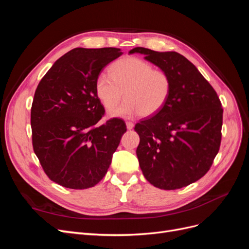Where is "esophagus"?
<instances>
[{
    "mask_svg": "<svg viewBox=\"0 0 249 249\" xmlns=\"http://www.w3.org/2000/svg\"><path fill=\"white\" fill-rule=\"evenodd\" d=\"M125 124H126V129H127V130H132L133 127H134V124L131 123V122H126Z\"/></svg>",
    "mask_w": 249,
    "mask_h": 249,
    "instance_id": "1",
    "label": "esophagus"
}]
</instances>
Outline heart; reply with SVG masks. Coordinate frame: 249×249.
<instances>
[{
    "mask_svg": "<svg viewBox=\"0 0 249 249\" xmlns=\"http://www.w3.org/2000/svg\"><path fill=\"white\" fill-rule=\"evenodd\" d=\"M95 94L107 110H111L125 96L126 102L111 117L130 118L141 114L152 116L160 112L171 92V79L162 70L154 69L145 60L125 57L110 67V74L100 73L95 80Z\"/></svg>",
    "mask_w": 249,
    "mask_h": 249,
    "instance_id": "heart-1",
    "label": "heart"
}]
</instances>
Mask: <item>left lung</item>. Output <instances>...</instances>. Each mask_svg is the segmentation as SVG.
<instances>
[{
	"mask_svg": "<svg viewBox=\"0 0 249 249\" xmlns=\"http://www.w3.org/2000/svg\"><path fill=\"white\" fill-rule=\"evenodd\" d=\"M171 79L167 103L135 125L136 154L143 176L163 190H176L209 171L221 143L223 109L214 88L189 60L177 52L135 48Z\"/></svg>",
	"mask_w": 249,
	"mask_h": 249,
	"instance_id": "1",
	"label": "left lung"
}]
</instances>
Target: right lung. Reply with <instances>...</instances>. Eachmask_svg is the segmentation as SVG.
Wrapping results in <instances>:
<instances>
[{
  "mask_svg": "<svg viewBox=\"0 0 249 249\" xmlns=\"http://www.w3.org/2000/svg\"><path fill=\"white\" fill-rule=\"evenodd\" d=\"M120 55L116 48L73 49L57 60L36 88L33 149L49 178L62 187L87 189L99 183L126 131L120 118L95 126L105 114L95 80Z\"/></svg>",
  "mask_w": 249,
  "mask_h": 249,
  "instance_id": "add662e5",
  "label": "right lung"
}]
</instances>
